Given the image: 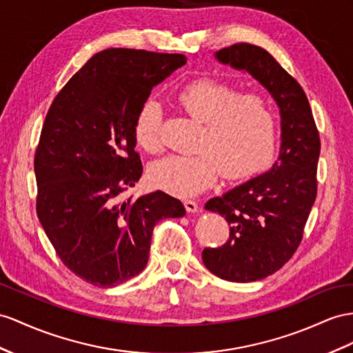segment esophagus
Instances as JSON below:
<instances>
[{
	"label": "esophagus",
	"mask_w": 353,
	"mask_h": 353,
	"mask_svg": "<svg viewBox=\"0 0 353 353\" xmlns=\"http://www.w3.org/2000/svg\"><path fill=\"white\" fill-rule=\"evenodd\" d=\"M183 204H185V209L189 213H195V212H198V209H200V207H198V203L194 200H185Z\"/></svg>",
	"instance_id": "34e87169"
}]
</instances>
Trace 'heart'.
Here are the masks:
<instances>
[{"instance_id": "heart-1", "label": "heart", "mask_w": 353, "mask_h": 353, "mask_svg": "<svg viewBox=\"0 0 353 353\" xmlns=\"http://www.w3.org/2000/svg\"><path fill=\"white\" fill-rule=\"evenodd\" d=\"M179 104L203 122L196 155H170L150 168L152 183L177 196L195 195L219 173L228 179L265 170L276 153L277 117L273 104L256 92L240 90L218 79H196L179 92ZM162 108L146 99L135 117L134 135L148 152L162 149Z\"/></svg>"}]
</instances>
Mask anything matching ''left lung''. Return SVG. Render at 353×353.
Listing matches in <instances>:
<instances>
[{"label": "left lung", "mask_w": 353, "mask_h": 353, "mask_svg": "<svg viewBox=\"0 0 353 353\" xmlns=\"http://www.w3.org/2000/svg\"><path fill=\"white\" fill-rule=\"evenodd\" d=\"M214 58L249 73L280 112L282 143L273 167L204 207L230 225L223 246L203 250L204 265L230 282H255L282 268L300 246L318 191L321 140L303 88L265 49L237 43L218 50Z\"/></svg>", "instance_id": "obj_1"}]
</instances>
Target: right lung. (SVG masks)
<instances>
[{
  "label": "right lung",
  "mask_w": 353,
  "mask_h": 353,
  "mask_svg": "<svg viewBox=\"0 0 353 353\" xmlns=\"http://www.w3.org/2000/svg\"><path fill=\"white\" fill-rule=\"evenodd\" d=\"M185 55L105 49L59 90L34 158L37 216L58 256L79 277L112 288L140 274L153 227L182 218L183 204L157 191L122 201L139 182L134 123L153 86Z\"/></svg>",
  "instance_id": "add662e5"
}]
</instances>
